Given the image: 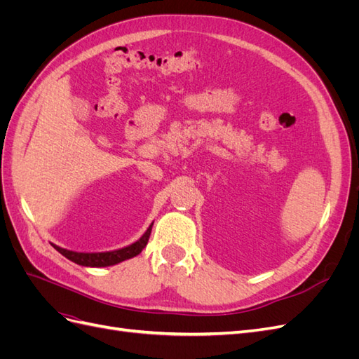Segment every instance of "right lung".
<instances>
[{"label": "right lung", "instance_id": "right-lung-1", "mask_svg": "<svg viewBox=\"0 0 359 359\" xmlns=\"http://www.w3.org/2000/svg\"><path fill=\"white\" fill-rule=\"evenodd\" d=\"M151 227H153V224H151L148 227V231L132 245H127V247L119 248V250H114V252L78 253V252H70V250H67V248H61L58 245H53V244L52 245H53V248H57L62 256H66L67 259L72 260V262L78 264V265H83V266H111V265L123 262V260H126V259L135 257L140 252H142L144 247L148 244L149 235H151Z\"/></svg>", "mask_w": 359, "mask_h": 359}]
</instances>
